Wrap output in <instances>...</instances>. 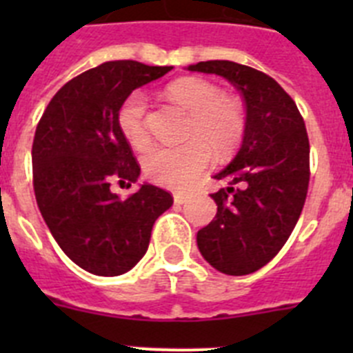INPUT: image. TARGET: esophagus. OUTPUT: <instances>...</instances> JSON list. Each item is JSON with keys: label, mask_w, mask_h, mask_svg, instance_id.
<instances>
[{"label": "esophagus", "mask_w": 353, "mask_h": 353, "mask_svg": "<svg viewBox=\"0 0 353 353\" xmlns=\"http://www.w3.org/2000/svg\"><path fill=\"white\" fill-rule=\"evenodd\" d=\"M189 198H191V196H189V194H182V192H174V196H173L174 203H176V205L187 203V201H189Z\"/></svg>", "instance_id": "1"}]
</instances>
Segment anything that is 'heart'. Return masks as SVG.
Instances as JSON below:
<instances>
[{
  "label": "heart",
  "instance_id": "heart-1",
  "mask_svg": "<svg viewBox=\"0 0 353 353\" xmlns=\"http://www.w3.org/2000/svg\"><path fill=\"white\" fill-rule=\"evenodd\" d=\"M168 97L191 113L187 138L180 146H159L143 157L145 173L155 183L171 189H185L212 161V150L219 155L232 154L244 138L245 118L242 105L223 95L219 86L198 77H183L168 86ZM118 127L132 148L148 146L146 99L141 92L129 95L118 109Z\"/></svg>",
  "mask_w": 353,
  "mask_h": 353
}]
</instances>
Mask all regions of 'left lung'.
Segmentation results:
<instances>
[{
	"instance_id": "8db88e82",
	"label": "left lung",
	"mask_w": 353,
	"mask_h": 353,
	"mask_svg": "<svg viewBox=\"0 0 353 353\" xmlns=\"http://www.w3.org/2000/svg\"><path fill=\"white\" fill-rule=\"evenodd\" d=\"M187 70L224 77L245 102V130L233 161L214 179L217 214L196 235L201 256L219 272L245 276L269 263L301 217L310 183V141L292 97L270 76L226 60Z\"/></svg>"
}]
</instances>
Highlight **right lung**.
<instances>
[{
	"instance_id": "obj_1",
	"label": "right lung",
	"mask_w": 353,
	"mask_h": 353,
	"mask_svg": "<svg viewBox=\"0 0 353 353\" xmlns=\"http://www.w3.org/2000/svg\"><path fill=\"white\" fill-rule=\"evenodd\" d=\"M171 68L105 61L68 81L40 118L31 148L37 205L61 251L86 272H129L145 256L157 217L173 205L152 183L127 199L111 191L113 182H138L141 173L118 109Z\"/></svg>"
}]
</instances>
